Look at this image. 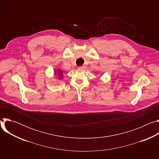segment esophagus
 I'll list each match as a JSON object with an SVG mask.
<instances>
[{
	"label": "esophagus",
	"mask_w": 159,
	"mask_h": 159,
	"mask_svg": "<svg viewBox=\"0 0 159 159\" xmlns=\"http://www.w3.org/2000/svg\"><path fill=\"white\" fill-rule=\"evenodd\" d=\"M84 68H85L84 66H80L78 67V69H79V70H83V69H84Z\"/></svg>",
	"instance_id": "34e87169"
}]
</instances>
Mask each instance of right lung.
<instances>
[{
    "instance_id": "right-lung-1",
    "label": "right lung",
    "mask_w": 159,
    "mask_h": 159,
    "mask_svg": "<svg viewBox=\"0 0 159 159\" xmlns=\"http://www.w3.org/2000/svg\"><path fill=\"white\" fill-rule=\"evenodd\" d=\"M57 73V72H55V74H56ZM58 75L60 77V79H61V77L63 75V74H62V72L60 70V69H58Z\"/></svg>"
}]
</instances>
